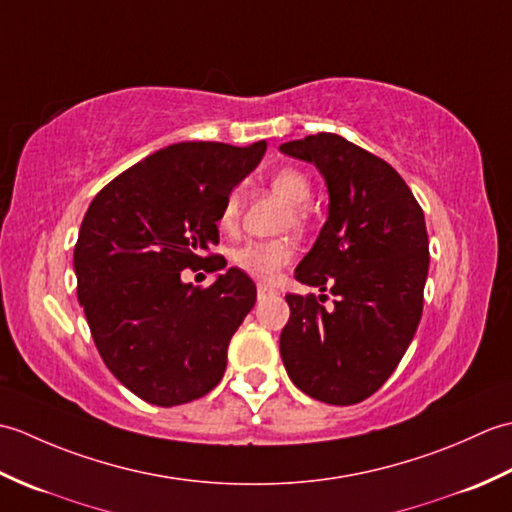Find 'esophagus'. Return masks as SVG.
I'll return each instance as SVG.
<instances>
[{"instance_id":"34e87169","label":"esophagus","mask_w":512,"mask_h":512,"mask_svg":"<svg viewBox=\"0 0 512 512\" xmlns=\"http://www.w3.org/2000/svg\"><path fill=\"white\" fill-rule=\"evenodd\" d=\"M275 295H277L275 288H270V286H266V284H259V286H257V297H259V299L275 297Z\"/></svg>"}]
</instances>
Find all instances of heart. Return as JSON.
Here are the masks:
<instances>
[{
    "label": "heart",
    "mask_w": 512,
    "mask_h": 512,
    "mask_svg": "<svg viewBox=\"0 0 512 512\" xmlns=\"http://www.w3.org/2000/svg\"><path fill=\"white\" fill-rule=\"evenodd\" d=\"M270 191L279 195L281 200L290 204V217L288 222L292 226L306 224V206L312 198V184L306 173L297 167H281L270 173L268 178ZM239 220V191H231L226 195L220 211V226L224 231H233ZM292 255H295V246L288 239H266V242H244L237 246L231 257L235 266H239L244 273L253 275L255 279H273L281 268H284Z\"/></svg>",
    "instance_id": "b5f03b06"
}]
</instances>
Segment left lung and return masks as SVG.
Listing matches in <instances>:
<instances>
[{"label":"left lung","mask_w":512,"mask_h":512,"mask_svg":"<svg viewBox=\"0 0 512 512\" xmlns=\"http://www.w3.org/2000/svg\"><path fill=\"white\" fill-rule=\"evenodd\" d=\"M279 149L312 162L328 184V220L295 277L336 297L325 310L314 295H286L281 361L303 394L356 405L383 387L420 323L429 273L424 213L394 167L343 136L321 132Z\"/></svg>","instance_id":"obj_1"}]
</instances>
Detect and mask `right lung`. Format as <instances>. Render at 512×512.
Returning <instances> with one entry per match:
<instances>
[{
    "instance_id": "1",
    "label": "right lung",
    "mask_w": 512,
    "mask_h": 512,
    "mask_svg": "<svg viewBox=\"0 0 512 512\" xmlns=\"http://www.w3.org/2000/svg\"><path fill=\"white\" fill-rule=\"evenodd\" d=\"M266 140L169 145L96 193L74 246L76 295L107 369L158 407L202 398L220 383L231 336L257 288L239 268L209 288L184 284V268L217 273L220 211L253 171Z\"/></svg>"
}]
</instances>
